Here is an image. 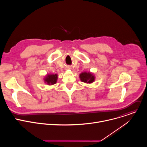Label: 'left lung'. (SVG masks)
<instances>
[{
	"instance_id": "8db88e82",
	"label": "left lung",
	"mask_w": 147,
	"mask_h": 147,
	"mask_svg": "<svg viewBox=\"0 0 147 147\" xmlns=\"http://www.w3.org/2000/svg\"><path fill=\"white\" fill-rule=\"evenodd\" d=\"M79 77L80 78V80L82 82L88 83V84L92 83L95 79V76L93 75V74L90 71L89 72L84 71V72L81 73L80 74Z\"/></svg>"
}]
</instances>
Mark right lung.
Here are the masks:
<instances>
[{
    "instance_id": "obj_1",
    "label": "right lung",
    "mask_w": 147,
    "mask_h": 147,
    "mask_svg": "<svg viewBox=\"0 0 147 147\" xmlns=\"http://www.w3.org/2000/svg\"><path fill=\"white\" fill-rule=\"evenodd\" d=\"M58 75L57 74H48L44 78V82L49 86L55 84L57 82Z\"/></svg>"
}]
</instances>
